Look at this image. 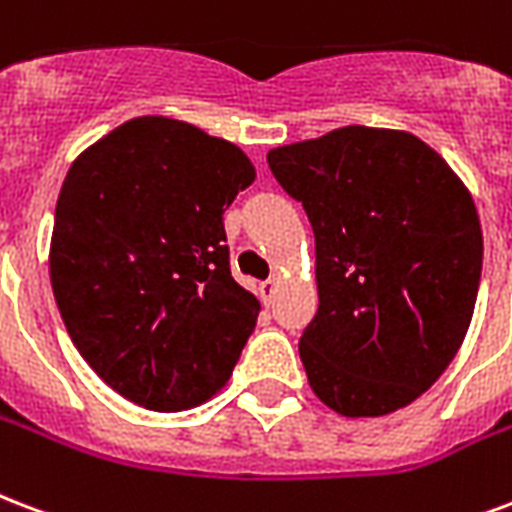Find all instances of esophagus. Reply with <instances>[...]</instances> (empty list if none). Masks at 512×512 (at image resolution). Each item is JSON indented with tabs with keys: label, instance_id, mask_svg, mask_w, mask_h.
Masks as SVG:
<instances>
[{
	"label": "esophagus",
	"instance_id": "1",
	"mask_svg": "<svg viewBox=\"0 0 512 512\" xmlns=\"http://www.w3.org/2000/svg\"><path fill=\"white\" fill-rule=\"evenodd\" d=\"M276 292H279V279H268V282L260 284V300H263L265 306H271Z\"/></svg>",
	"mask_w": 512,
	"mask_h": 512
}]
</instances>
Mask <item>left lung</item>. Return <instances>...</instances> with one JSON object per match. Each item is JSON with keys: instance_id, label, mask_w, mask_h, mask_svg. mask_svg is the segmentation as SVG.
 Wrapping results in <instances>:
<instances>
[{"instance_id": "8db88e82", "label": "left lung", "mask_w": 512, "mask_h": 512, "mask_svg": "<svg viewBox=\"0 0 512 512\" xmlns=\"http://www.w3.org/2000/svg\"><path fill=\"white\" fill-rule=\"evenodd\" d=\"M317 249V317L300 335L314 395L346 419L411 405L462 346L483 233L467 185L419 136L343 126L268 150Z\"/></svg>"}]
</instances>
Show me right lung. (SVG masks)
Returning a JSON list of instances; mask_svg holds the SVG:
<instances>
[{"mask_svg": "<svg viewBox=\"0 0 512 512\" xmlns=\"http://www.w3.org/2000/svg\"><path fill=\"white\" fill-rule=\"evenodd\" d=\"M236 144L163 115L131 117L66 171L50 284L104 384L187 411L228 384L260 303L230 276L222 214L255 182Z\"/></svg>", "mask_w": 512, "mask_h": 512, "instance_id": "obj_1", "label": "right lung"}]
</instances>
